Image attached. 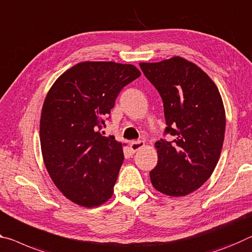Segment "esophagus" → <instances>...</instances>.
I'll return each mask as SVG.
<instances>
[{
	"instance_id": "obj_1",
	"label": "esophagus",
	"mask_w": 252,
	"mask_h": 252,
	"mask_svg": "<svg viewBox=\"0 0 252 252\" xmlns=\"http://www.w3.org/2000/svg\"><path fill=\"white\" fill-rule=\"evenodd\" d=\"M145 146V142L141 141V140H138V141H132L130 142V149L135 153V151H138L140 148H142Z\"/></svg>"
}]
</instances>
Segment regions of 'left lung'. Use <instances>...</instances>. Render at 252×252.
<instances>
[{
	"label": "left lung",
	"instance_id": "obj_1",
	"mask_svg": "<svg viewBox=\"0 0 252 252\" xmlns=\"http://www.w3.org/2000/svg\"><path fill=\"white\" fill-rule=\"evenodd\" d=\"M143 74L160 94L166 129L173 140L156 142L157 166L151 184L169 196H185L212 175L221 155L225 112L219 90L209 76L181 57L141 63Z\"/></svg>",
	"mask_w": 252,
	"mask_h": 252
}]
</instances>
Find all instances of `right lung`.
Instances as JSON below:
<instances>
[{
  "label": "right lung",
  "mask_w": 252,
  "mask_h": 252,
  "mask_svg": "<svg viewBox=\"0 0 252 252\" xmlns=\"http://www.w3.org/2000/svg\"><path fill=\"white\" fill-rule=\"evenodd\" d=\"M133 65L79 63L51 86L40 119L43 161L58 189L76 204L94 207L113 194L125 159L105 127L120 92L140 76Z\"/></svg>",
  "instance_id": "right-lung-1"
}]
</instances>
